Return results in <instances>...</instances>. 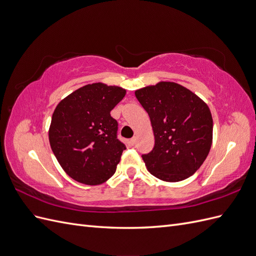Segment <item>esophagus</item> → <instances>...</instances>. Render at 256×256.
Masks as SVG:
<instances>
[{
	"label": "esophagus",
	"mask_w": 256,
	"mask_h": 256,
	"mask_svg": "<svg viewBox=\"0 0 256 256\" xmlns=\"http://www.w3.org/2000/svg\"><path fill=\"white\" fill-rule=\"evenodd\" d=\"M136 140H138V138H136V136H134V138H131V140H130V143H131V144H132V145H136Z\"/></svg>",
	"instance_id": "obj_1"
}]
</instances>
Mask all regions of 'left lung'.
Returning <instances> with one entry per match:
<instances>
[{
	"instance_id": "obj_1",
	"label": "left lung",
	"mask_w": 256,
	"mask_h": 256,
	"mask_svg": "<svg viewBox=\"0 0 256 256\" xmlns=\"http://www.w3.org/2000/svg\"><path fill=\"white\" fill-rule=\"evenodd\" d=\"M148 113L154 136L150 152L142 154L152 175L164 182H180L203 164L212 143V118L194 92L174 82L136 90Z\"/></svg>"
}]
</instances>
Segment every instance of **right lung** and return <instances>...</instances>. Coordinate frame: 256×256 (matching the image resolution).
I'll return each instance as SVG.
<instances>
[{"instance_id":"obj_1","label":"right lung","mask_w":256,"mask_h":256,"mask_svg":"<svg viewBox=\"0 0 256 256\" xmlns=\"http://www.w3.org/2000/svg\"><path fill=\"white\" fill-rule=\"evenodd\" d=\"M125 95L122 88L92 83L74 90L56 108L49 141L72 180L95 186L115 173L126 146L118 138V124L110 112Z\"/></svg>"}]
</instances>
